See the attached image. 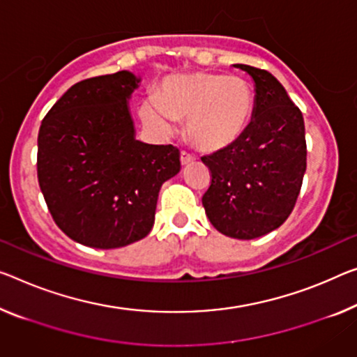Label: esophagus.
Listing matches in <instances>:
<instances>
[{
	"instance_id": "34e87169",
	"label": "esophagus",
	"mask_w": 357,
	"mask_h": 357,
	"mask_svg": "<svg viewBox=\"0 0 357 357\" xmlns=\"http://www.w3.org/2000/svg\"><path fill=\"white\" fill-rule=\"evenodd\" d=\"M191 161H195V156L191 155V153L188 151L180 153V162H182V166H186V164H190Z\"/></svg>"
}]
</instances>
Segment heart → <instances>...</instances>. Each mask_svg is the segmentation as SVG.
Here are the masks:
<instances>
[{
  "mask_svg": "<svg viewBox=\"0 0 357 357\" xmlns=\"http://www.w3.org/2000/svg\"><path fill=\"white\" fill-rule=\"evenodd\" d=\"M255 97L248 79L209 71L166 78L156 92V103L142 107L148 123L167 126L169 119L185 121V134L206 151L233 145L254 114Z\"/></svg>",
  "mask_w": 357,
  "mask_h": 357,
  "instance_id": "heart-1",
  "label": "heart"
}]
</instances>
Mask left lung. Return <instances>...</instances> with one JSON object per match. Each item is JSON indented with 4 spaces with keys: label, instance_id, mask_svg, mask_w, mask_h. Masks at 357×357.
Returning a JSON list of instances; mask_svg holds the SVG:
<instances>
[{
    "label": "left lung",
    "instance_id": "8db88e82",
    "mask_svg": "<svg viewBox=\"0 0 357 357\" xmlns=\"http://www.w3.org/2000/svg\"><path fill=\"white\" fill-rule=\"evenodd\" d=\"M234 67L255 81L254 119L233 145L201 158L211 172L202 206L222 234L254 239L281 227L294 211L306 171L305 123L270 71Z\"/></svg>",
    "mask_w": 357,
    "mask_h": 357
}]
</instances>
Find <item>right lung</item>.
Wrapping results in <instances>:
<instances>
[{"label":"right lung","instance_id":"right-lung-1","mask_svg":"<svg viewBox=\"0 0 357 357\" xmlns=\"http://www.w3.org/2000/svg\"><path fill=\"white\" fill-rule=\"evenodd\" d=\"M129 71L94 76L54 103L38 132V183L57 227L96 249L132 244L151 231L161 185L180 171L174 145L134 139Z\"/></svg>","mask_w":357,"mask_h":357}]
</instances>
